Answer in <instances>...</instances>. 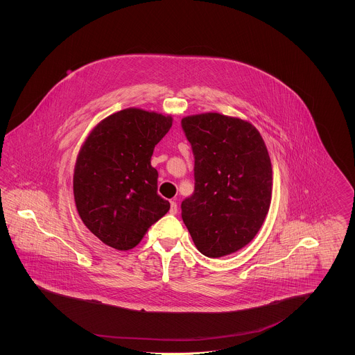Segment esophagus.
Segmentation results:
<instances>
[{"label": "esophagus", "instance_id": "obj_1", "mask_svg": "<svg viewBox=\"0 0 355 355\" xmlns=\"http://www.w3.org/2000/svg\"><path fill=\"white\" fill-rule=\"evenodd\" d=\"M177 211H178V207H177V203L174 202V201H171L170 202V210L169 213L170 214H177Z\"/></svg>", "mask_w": 355, "mask_h": 355}]
</instances>
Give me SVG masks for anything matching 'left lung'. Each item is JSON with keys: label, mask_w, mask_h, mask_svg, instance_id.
<instances>
[{"label": "left lung", "mask_w": 355, "mask_h": 355, "mask_svg": "<svg viewBox=\"0 0 355 355\" xmlns=\"http://www.w3.org/2000/svg\"><path fill=\"white\" fill-rule=\"evenodd\" d=\"M194 155V191L181 203L197 249L218 258L248 245L271 201L266 145L252 123L206 113L181 121Z\"/></svg>", "instance_id": "left-lung-1"}]
</instances>
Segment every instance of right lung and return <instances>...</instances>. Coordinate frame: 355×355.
<instances>
[{
  "mask_svg": "<svg viewBox=\"0 0 355 355\" xmlns=\"http://www.w3.org/2000/svg\"><path fill=\"white\" fill-rule=\"evenodd\" d=\"M171 121L125 109L101 121L86 138L74 169V200L85 226L105 245L133 249L169 211V201L157 193L158 171L150 159Z\"/></svg>",
  "mask_w": 355,
  "mask_h": 355,
  "instance_id": "obj_1",
  "label": "right lung"
}]
</instances>
